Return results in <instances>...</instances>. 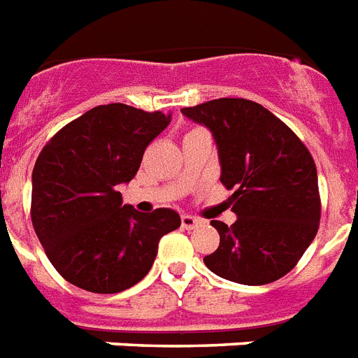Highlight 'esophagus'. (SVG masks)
Segmentation results:
<instances>
[{"label": "esophagus", "instance_id": "esophagus-1", "mask_svg": "<svg viewBox=\"0 0 358 358\" xmlns=\"http://www.w3.org/2000/svg\"><path fill=\"white\" fill-rule=\"evenodd\" d=\"M181 225H182V229H186V230H192V229H196L197 225H199V220H196V217H194V215H182L181 217Z\"/></svg>", "mask_w": 358, "mask_h": 358}]
</instances>
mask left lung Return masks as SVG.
I'll return each mask as SVG.
<instances>
[{"mask_svg":"<svg viewBox=\"0 0 358 358\" xmlns=\"http://www.w3.org/2000/svg\"><path fill=\"white\" fill-rule=\"evenodd\" d=\"M217 144L221 182L232 190V225L210 221L217 250L203 258L221 278L265 285L292 271L320 225V192L313 155L298 135L258 102L215 99L182 108Z\"/></svg>","mask_w":358,"mask_h":358,"instance_id":"1","label":"left lung"}]
</instances>
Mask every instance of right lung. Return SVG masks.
Listing matches in <instances>:
<instances>
[{"label": "right lung", "instance_id": "obj_1", "mask_svg": "<svg viewBox=\"0 0 358 358\" xmlns=\"http://www.w3.org/2000/svg\"><path fill=\"white\" fill-rule=\"evenodd\" d=\"M170 115L126 104L96 106L56 131L32 170L31 220L52 267L90 292L126 291L150 273L179 214L122 206L120 182L137 173L144 150Z\"/></svg>", "mask_w": 358, "mask_h": 358}]
</instances>
